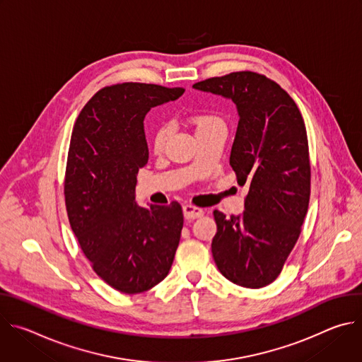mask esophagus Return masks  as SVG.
I'll return each instance as SVG.
<instances>
[{
    "label": "esophagus",
    "mask_w": 362,
    "mask_h": 362,
    "mask_svg": "<svg viewBox=\"0 0 362 362\" xmlns=\"http://www.w3.org/2000/svg\"><path fill=\"white\" fill-rule=\"evenodd\" d=\"M183 215L186 219H196L203 216V209L196 208L193 204H185L183 206Z\"/></svg>",
    "instance_id": "esophagus-1"
}]
</instances>
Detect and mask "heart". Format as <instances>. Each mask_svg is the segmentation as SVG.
Listing matches in <instances>:
<instances>
[{
    "mask_svg": "<svg viewBox=\"0 0 362 362\" xmlns=\"http://www.w3.org/2000/svg\"><path fill=\"white\" fill-rule=\"evenodd\" d=\"M192 123L196 129V133L203 130V129H208V127H212V126H216V124H222V120L214 115H197L194 117H192ZM170 134V127L168 124H162L156 129V132H154V136H153V147L156 151H160L163 150L165 144H166V140Z\"/></svg>",
    "mask_w": 362,
    "mask_h": 362,
    "instance_id": "b5f03b06",
    "label": "heart"
}]
</instances>
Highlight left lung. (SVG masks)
Segmentation results:
<instances>
[{
    "mask_svg": "<svg viewBox=\"0 0 362 362\" xmlns=\"http://www.w3.org/2000/svg\"><path fill=\"white\" fill-rule=\"evenodd\" d=\"M193 88L235 103L239 122L229 162L238 183L249 185L240 216L214 212L215 264L239 286H267L281 274L308 212L311 166L303 119L291 95L257 73H230Z\"/></svg>",
    "mask_w": 362,
    "mask_h": 362,
    "instance_id": "left-lung-1",
    "label": "left lung"
}]
</instances>
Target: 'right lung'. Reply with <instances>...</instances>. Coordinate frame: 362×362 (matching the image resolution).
<instances>
[{"mask_svg": "<svg viewBox=\"0 0 362 362\" xmlns=\"http://www.w3.org/2000/svg\"><path fill=\"white\" fill-rule=\"evenodd\" d=\"M182 87L123 83L97 91L76 120L66 170L71 229L94 272L123 293L162 282L183 228L177 202H136L139 169L148 160L143 120L151 107L177 100Z\"/></svg>", "mask_w": 362, "mask_h": 362, "instance_id": "add662e5", "label": "right lung"}]
</instances>
